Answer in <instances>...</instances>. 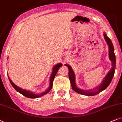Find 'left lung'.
Listing matches in <instances>:
<instances>
[{"label": "left lung", "instance_id": "obj_1", "mask_svg": "<svg viewBox=\"0 0 122 122\" xmlns=\"http://www.w3.org/2000/svg\"><path fill=\"white\" fill-rule=\"evenodd\" d=\"M104 36L105 40L107 41V44L108 45L109 48V55L110 60H111L112 62V67L109 72L107 75V76H105L102 83L99 86L89 91L81 90V89L77 88L75 85V74L73 72L72 70L71 69V67L69 65H65L66 66H67L68 69H69V76L71 87H72V89L75 92H78L79 94H82V95H87V96H92V95H97V94L100 93V92L106 89L111 82L112 79H113L115 72V69H116V56H115L114 54V47H113V45L112 44L111 40H110L109 37H107L106 34L104 33Z\"/></svg>", "mask_w": 122, "mask_h": 122}]
</instances>
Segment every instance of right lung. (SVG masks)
<instances>
[{
  "label": "right lung",
  "mask_w": 122,
  "mask_h": 122,
  "mask_svg": "<svg viewBox=\"0 0 122 122\" xmlns=\"http://www.w3.org/2000/svg\"><path fill=\"white\" fill-rule=\"evenodd\" d=\"M62 66V64H58L57 65H56V66H55L53 68V71L52 72V74L51 75V77H50V86L47 89V90L45 91L43 93L41 94H35L33 93H32V92H29V91L24 90V89H22L20 88V87H18L17 85H15L13 82L12 81L10 80V79H9V81H10V84H12V85L13 86V87H14V89H15V90H17L18 92H19V93H20L21 94H22L23 95L25 96L27 98H39V97H41L43 95H44L45 94H46L47 93H48V92L51 90V89L52 87V85H53V80H54V78L56 76V75L57 72V71L60 67Z\"/></svg>",
  "instance_id": "obj_1"
}]
</instances>
